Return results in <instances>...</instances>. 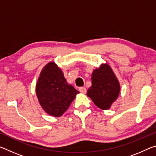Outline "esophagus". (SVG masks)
Returning <instances> with one entry per match:
<instances>
[{"mask_svg":"<svg viewBox=\"0 0 156 156\" xmlns=\"http://www.w3.org/2000/svg\"><path fill=\"white\" fill-rule=\"evenodd\" d=\"M79 91H80L81 93H83V94H86L87 89L85 87H81L79 88Z\"/></svg>","mask_w":156,"mask_h":156,"instance_id":"1","label":"esophagus"}]
</instances>
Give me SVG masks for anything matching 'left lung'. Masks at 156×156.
<instances>
[{
    "mask_svg": "<svg viewBox=\"0 0 156 156\" xmlns=\"http://www.w3.org/2000/svg\"><path fill=\"white\" fill-rule=\"evenodd\" d=\"M91 84L87 95L100 109H109L119 96L120 87L115 75L107 63L102 64L94 71L91 75Z\"/></svg>",
    "mask_w": 156,
    "mask_h": 156,
    "instance_id": "8db88e82",
    "label": "left lung"
}]
</instances>
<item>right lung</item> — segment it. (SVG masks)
Segmentation results:
<instances>
[{"label":"right lung","instance_id":"add662e5","mask_svg":"<svg viewBox=\"0 0 156 156\" xmlns=\"http://www.w3.org/2000/svg\"><path fill=\"white\" fill-rule=\"evenodd\" d=\"M36 92L43 110L54 117L61 116L79 93L67 83L62 70L54 62H49L41 71Z\"/></svg>","mask_w":156,"mask_h":156}]
</instances>
